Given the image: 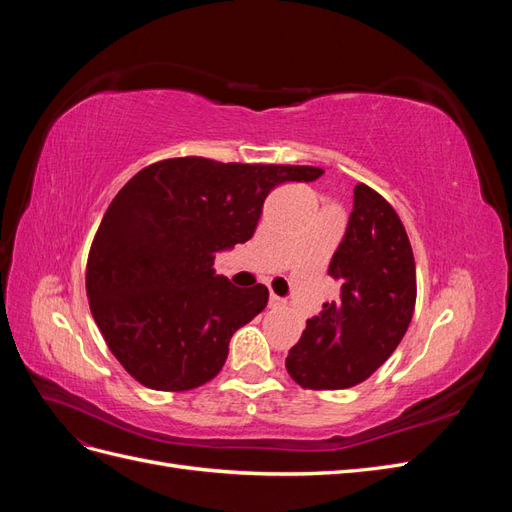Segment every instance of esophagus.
Wrapping results in <instances>:
<instances>
[{
    "instance_id": "esophagus-1",
    "label": "esophagus",
    "mask_w": 512,
    "mask_h": 512,
    "mask_svg": "<svg viewBox=\"0 0 512 512\" xmlns=\"http://www.w3.org/2000/svg\"><path fill=\"white\" fill-rule=\"evenodd\" d=\"M269 305L275 309V307H284V299H280V297H275V294L271 292V299H269Z\"/></svg>"
}]
</instances>
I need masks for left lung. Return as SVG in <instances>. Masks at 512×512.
I'll use <instances>...</instances> for the list:
<instances>
[{"instance_id":"left-lung-1","label":"left lung","mask_w":512,"mask_h":512,"mask_svg":"<svg viewBox=\"0 0 512 512\" xmlns=\"http://www.w3.org/2000/svg\"><path fill=\"white\" fill-rule=\"evenodd\" d=\"M329 273L342 282L337 303L307 320L286 356L303 389L339 391L361 384L406 335L416 303V265L399 215L376 190L359 183L346 235Z\"/></svg>"}]
</instances>
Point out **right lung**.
<instances>
[{
	"instance_id": "1",
	"label": "right lung",
	"mask_w": 512,
	"mask_h": 512,
	"mask_svg": "<svg viewBox=\"0 0 512 512\" xmlns=\"http://www.w3.org/2000/svg\"><path fill=\"white\" fill-rule=\"evenodd\" d=\"M316 166L170 158L149 164L108 205L85 288L104 342L153 391H190L220 374L230 337L269 290L215 275V254L252 239L269 192L314 181Z\"/></svg>"
}]
</instances>
